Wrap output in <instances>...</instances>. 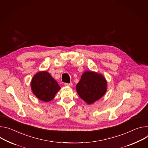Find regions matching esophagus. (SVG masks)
Here are the masks:
<instances>
[{
  "label": "esophagus",
  "instance_id": "esophagus-1",
  "mask_svg": "<svg viewBox=\"0 0 148 148\" xmlns=\"http://www.w3.org/2000/svg\"><path fill=\"white\" fill-rule=\"evenodd\" d=\"M64 86H72V83H70V84L66 83V84H64Z\"/></svg>",
  "mask_w": 148,
  "mask_h": 148
}]
</instances>
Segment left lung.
Wrapping results in <instances>:
<instances>
[{
    "label": "left lung",
    "mask_w": 148,
    "mask_h": 148,
    "mask_svg": "<svg viewBox=\"0 0 148 148\" xmlns=\"http://www.w3.org/2000/svg\"><path fill=\"white\" fill-rule=\"evenodd\" d=\"M76 89L81 99L90 105L100 99L105 94L107 82L102 74L86 71L82 75Z\"/></svg>",
    "instance_id": "1"
}]
</instances>
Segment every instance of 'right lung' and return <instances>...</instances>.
Returning a JSON list of instances; mask_svg holds the SVG:
<instances>
[{
  "instance_id": "add662e5",
  "label": "right lung",
  "mask_w": 148,
  "mask_h": 148,
  "mask_svg": "<svg viewBox=\"0 0 148 148\" xmlns=\"http://www.w3.org/2000/svg\"><path fill=\"white\" fill-rule=\"evenodd\" d=\"M31 89L39 99L47 102L53 99L60 87L47 72L40 71L33 77Z\"/></svg>"
}]
</instances>
